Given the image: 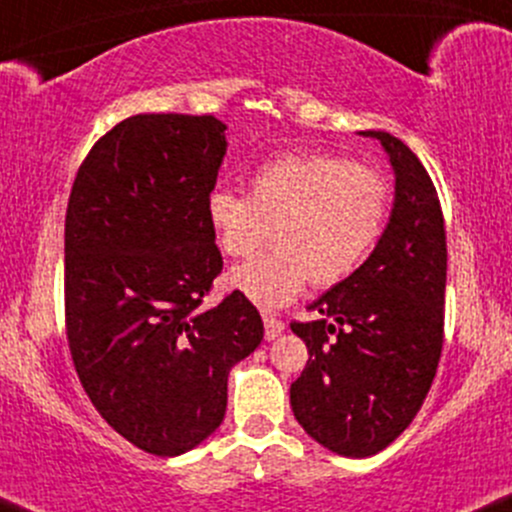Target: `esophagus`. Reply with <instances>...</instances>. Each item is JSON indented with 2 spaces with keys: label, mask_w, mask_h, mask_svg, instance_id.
Returning <instances> with one entry per match:
<instances>
[{
  "label": "esophagus",
  "mask_w": 512,
  "mask_h": 512,
  "mask_svg": "<svg viewBox=\"0 0 512 512\" xmlns=\"http://www.w3.org/2000/svg\"><path fill=\"white\" fill-rule=\"evenodd\" d=\"M284 330V320L277 318V316H265V338L267 340H274L279 338Z\"/></svg>",
  "instance_id": "obj_1"
}]
</instances>
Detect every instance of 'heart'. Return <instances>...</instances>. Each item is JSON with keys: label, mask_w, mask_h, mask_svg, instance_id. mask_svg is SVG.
<instances>
[{"label": "heart", "mask_w": 512, "mask_h": 512, "mask_svg": "<svg viewBox=\"0 0 512 512\" xmlns=\"http://www.w3.org/2000/svg\"><path fill=\"white\" fill-rule=\"evenodd\" d=\"M389 213V179L330 153L272 157L252 172L250 196L213 189L206 201L223 255H252L274 230V250L226 277L230 289L265 311L299 299L311 282L318 289L347 282L379 245Z\"/></svg>", "instance_id": "1"}]
</instances>
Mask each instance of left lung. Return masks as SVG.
I'll return each instance as SVG.
<instances>
[{
  "label": "left lung",
  "instance_id": "obj_1",
  "mask_svg": "<svg viewBox=\"0 0 512 512\" xmlns=\"http://www.w3.org/2000/svg\"><path fill=\"white\" fill-rule=\"evenodd\" d=\"M376 138L396 172L393 211L369 260L313 301L291 330L308 362L291 384L301 428L345 457L389 447L428 396L445 338L447 233L437 189L406 143Z\"/></svg>",
  "mask_w": 512,
  "mask_h": 512
}]
</instances>
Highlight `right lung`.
<instances>
[{
  "instance_id": "add662e5",
  "label": "right lung",
  "mask_w": 512,
  "mask_h": 512,
  "mask_svg": "<svg viewBox=\"0 0 512 512\" xmlns=\"http://www.w3.org/2000/svg\"><path fill=\"white\" fill-rule=\"evenodd\" d=\"M213 116L138 114L92 145L65 213V333L101 418L157 457L223 423L228 372L262 342L233 291L201 308L223 257L206 201L226 155Z\"/></svg>"
}]
</instances>
